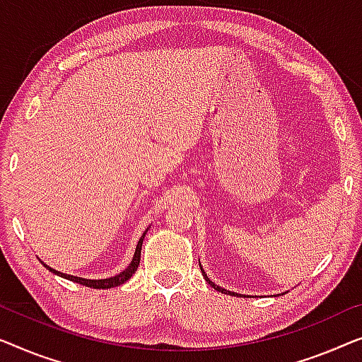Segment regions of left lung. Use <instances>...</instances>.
Segmentation results:
<instances>
[{
    "mask_svg": "<svg viewBox=\"0 0 362 362\" xmlns=\"http://www.w3.org/2000/svg\"><path fill=\"white\" fill-rule=\"evenodd\" d=\"M200 269H202V274H203V277H205V281H206L208 284H210L213 288H216V290H218V292H221V293H228V295H238V293H234V292H230V290H226V288H221V287H220V285H216L215 282H211V281H210V279H208V277H206V274H205V271H203L202 264H200Z\"/></svg>",
    "mask_w": 362,
    "mask_h": 362,
    "instance_id": "left-lung-1",
    "label": "left lung"
}]
</instances>
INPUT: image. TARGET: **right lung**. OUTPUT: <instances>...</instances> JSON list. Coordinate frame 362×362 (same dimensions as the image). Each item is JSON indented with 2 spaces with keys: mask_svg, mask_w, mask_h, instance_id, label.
Wrapping results in <instances>:
<instances>
[{
  "mask_svg": "<svg viewBox=\"0 0 362 362\" xmlns=\"http://www.w3.org/2000/svg\"><path fill=\"white\" fill-rule=\"evenodd\" d=\"M147 230L142 233V236L139 241H137V246H136V251H134V256H132V261L128 267L124 269L123 272H119L118 276H113V277H108V279H95V281H91V279H81V277H75V276H69V274H64V272H59L55 271V269L49 267L47 264H44V267H47L50 272L57 274V276L64 277V279H69V281L72 282H78L81 285H85V287H91V288H111V287H118V285L124 284L126 281H129L132 277V274L137 271V266H139V261H141V247H142V241H144V236H146Z\"/></svg>",
  "mask_w": 362,
  "mask_h": 362,
  "instance_id": "1",
  "label": "right lung"
}]
</instances>
